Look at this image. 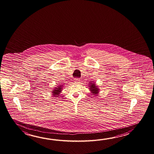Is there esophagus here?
Returning <instances> with one entry per match:
<instances>
[{
    "label": "esophagus",
    "mask_w": 154,
    "mask_h": 154,
    "mask_svg": "<svg viewBox=\"0 0 154 154\" xmlns=\"http://www.w3.org/2000/svg\"><path fill=\"white\" fill-rule=\"evenodd\" d=\"M74 82H75L76 83V84H80V82L81 81H80V79L76 78L75 79Z\"/></svg>",
    "instance_id": "esophagus-1"
}]
</instances>
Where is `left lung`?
Returning a JSON list of instances; mask_svg holds the SVG:
<instances>
[{"label":"left lung","mask_w":154,"mask_h":154,"mask_svg":"<svg viewBox=\"0 0 154 154\" xmlns=\"http://www.w3.org/2000/svg\"><path fill=\"white\" fill-rule=\"evenodd\" d=\"M88 89L91 92L92 95H94V96H97L100 94V88H98V86L96 85V83L93 81L89 82L88 85Z\"/></svg>","instance_id":"1"}]
</instances>
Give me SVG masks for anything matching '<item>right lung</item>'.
Wrapping results in <instances>:
<instances>
[{
  "instance_id": "obj_1",
  "label": "right lung",
  "mask_w": 154,
  "mask_h": 154,
  "mask_svg": "<svg viewBox=\"0 0 154 154\" xmlns=\"http://www.w3.org/2000/svg\"><path fill=\"white\" fill-rule=\"evenodd\" d=\"M65 84V83H64ZM64 85H59L57 86V87H55V88L53 89L52 91H51L52 92V95L54 96V97H59V96H60V93L62 91L63 88V86Z\"/></svg>"
}]
</instances>
